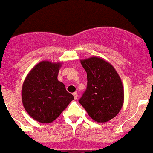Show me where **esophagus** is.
Wrapping results in <instances>:
<instances>
[{
    "label": "esophagus",
    "instance_id": "1",
    "mask_svg": "<svg viewBox=\"0 0 153 153\" xmlns=\"http://www.w3.org/2000/svg\"><path fill=\"white\" fill-rule=\"evenodd\" d=\"M73 95H74V97L75 100H76L77 97H78V94H77L76 92H74V94H73Z\"/></svg>",
    "mask_w": 153,
    "mask_h": 153
}]
</instances>
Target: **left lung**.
<instances>
[{"label":"left lung","instance_id":"8db88e82","mask_svg":"<svg viewBox=\"0 0 153 153\" xmlns=\"http://www.w3.org/2000/svg\"><path fill=\"white\" fill-rule=\"evenodd\" d=\"M87 73L85 91L79 100L90 117L104 123L114 118L124 103L122 80L113 66L100 57L81 60Z\"/></svg>","mask_w":153,"mask_h":153}]
</instances>
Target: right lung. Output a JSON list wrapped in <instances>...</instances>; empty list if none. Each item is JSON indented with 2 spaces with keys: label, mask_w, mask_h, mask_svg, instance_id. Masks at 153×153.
I'll return each instance as SVG.
<instances>
[{
  "label": "right lung",
  "mask_w": 153,
  "mask_h": 153,
  "mask_svg": "<svg viewBox=\"0 0 153 153\" xmlns=\"http://www.w3.org/2000/svg\"><path fill=\"white\" fill-rule=\"evenodd\" d=\"M60 62L42 61L25 79L22 88V101L25 110L40 123L53 122L74 100L65 85L58 81Z\"/></svg>",
  "instance_id": "add662e5"
}]
</instances>
